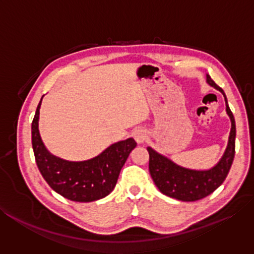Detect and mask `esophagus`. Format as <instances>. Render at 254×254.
I'll use <instances>...</instances> for the list:
<instances>
[{
  "label": "esophagus",
  "mask_w": 254,
  "mask_h": 254,
  "mask_svg": "<svg viewBox=\"0 0 254 254\" xmlns=\"http://www.w3.org/2000/svg\"><path fill=\"white\" fill-rule=\"evenodd\" d=\"M133 136H134V139H135L137 144L144 143L145 140L148 139L147 133H145V131L142 130V128H136V130L133 132Z\"/></svg>",
  "instance_id": "obj_1"
}]
</instances>
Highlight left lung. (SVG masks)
I'll use <instances>...</instances> for the list:
<instances>
[{"instance_id": "8db88e82", "label": "left lung", "mask_w": 254, "mask_h": 254, "mask_svg": "<svg viewBox=\"0 0 254 254\" xmlns=\"http://www.w3.org/2000/svg\"><path fill=\"white\" fill-rule=\"evenodd\" d=\"M206 83L224 96L226 113L231 120V131L227 147L222 158L214 167L206 170L186 168L174 162L168 157L148 147L149 170L154 184L163 195L183 201H195L204 198L224 182L232 166L235 153V120L229 107L224 91L206 75Z\"/></svg>"}]
</instances>
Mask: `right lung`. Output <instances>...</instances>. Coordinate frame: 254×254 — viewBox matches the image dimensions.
<instances>
[{
    "label": "right lung",
    "instance_id": "obj_1",
    "mask_svg": "<svg viewBox=\"0 0 254 254\" xmlns=\"http://www.w3.org/2000/svg\"><path fill=\"white\" fill-rule=\"evenodd\" d=\"M42 97L31 126L32 148L42 177L56 192L72 201L88 203L104 198L114 189L120 171L135 148L134 139L127 137L111 144L88 160L69 161L55 156L46 148L39 132Z\"/></svg>",
    "mask_w": 254,
    "mask_h": 254
}]
</instances>
